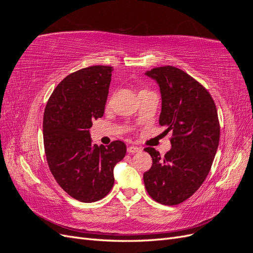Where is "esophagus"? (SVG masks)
<instances>
[{
  "mask_svg": "<svg viewBox=\"0 0 253 253\" xmlns=\"http://www.w3.org/2000/svg\"><path fill=\"white\" fill-rule=\"evenodd\" d=\"M141 149L138 147H134V145H131V147L127 148V153H137V152H140Z\"/></svg>",
  "mask_w": 253,
  "mask_h": 253,
  "instance_id": "1",
  "label": "esophagus"
}]
</instances>
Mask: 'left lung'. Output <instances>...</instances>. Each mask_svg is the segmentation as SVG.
I'll return each instance as SVG.
<instances>
[{
	"mask_svg": "<svg viewBox=\"0 0 253 253\" xmlns=\"http://www.w3.org/2000/svg\"><path fill=\"white\" fill-rule=\"evenodd\" d=\"M144 75L159 85V125L173 136L164 157L154 148L144 149L153 160L143 174L144 187L157 203L178 205L196 192L210 172L219 142L216 106L209 91L177 67H155Z\"/></svg>",
	"mask_w": 253,
	"mask_h": 253,
	"instance_id": "obj_1",
	"label": "left lung"
}]
</instances>
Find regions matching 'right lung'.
<instances>
[{
    "mask_svg": "<svg viewBox=\"0 0 253 253\" xmlns=\"http://www.w3.org/2000/svg\"><path fill=\"white\" fill-rule=\"evenodd\" d=\"M113 67L95 65L68 75L52 91L43 117L47 164L65 192L82 203H94L114 186V167L126 145L91 143L89 128L104 114Z\"/></svg>",
    "mask_w": 253,
    "mask_h": 253,
    "instance_id": "add662e5",
    "label": "right lung"
}]
</instances>
